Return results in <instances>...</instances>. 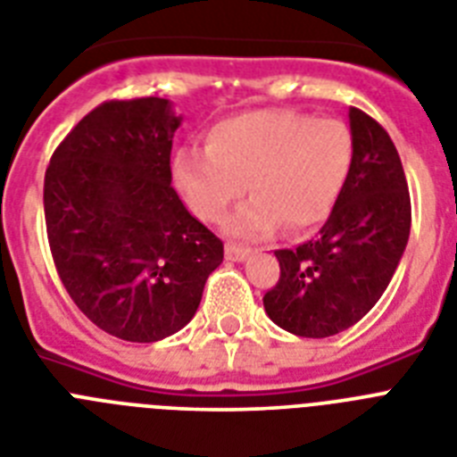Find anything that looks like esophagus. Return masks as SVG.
Instances as JSON below:
<instances>
[{"instance_id": "esophagus-1", "label": "esophagus", "mask_w": 457, "mask_h": 457, "mask_svg": "<svg viewBox=\"0 0 457 457\" xmlns=\"http://www.w3.org/2000/svg\"><path fill=\"white\" fill-rule=\"evenodd\" d=\"M246 255H248L246 248L232 246V244H228V246H225V258L232 260V262H241V260L246 258Z\"/></svg>"}]
</instances>
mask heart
I'll return each instance as SVG.
<instances>
[{
	"label": "heart",
	"instance_id": "1",
	"mask_svg": "<svg viewBox=\"0 0 457 457\" xmlns=\"http://www.w3.org/2000/svg\"><path fill=\"white\" fill-rule=\"evenodd\" d=\"M353 167V134L337 118L260 109L216 122L206 151L181 148L174 181L202 220L218 222L248 190L251 202L228 222L237 239H267L286 222L313 228L329 216Z\"/></svg>",
	"mask_w": 457,
	"mask_h": 457
}]
</instances>
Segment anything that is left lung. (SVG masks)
Segmentation results:
<instances>
[{
	"label": "left lung",
	"instance_id": "obj_1",
	"mask_svg": "<svg viewBox=\"0 0 457 457\" xmlns=\"http://www.w3.org/2000/svg\"><path fill=\"white\" fill-rule=\"evenodd\" d=\"M353 167L313 239L276 251L278 283L264 312L290 335L323 339L355 325L381 300L404 255L411 199L388 132L351 106Z\"/></svg>",
	"mask_w": 457,
	"mask_h": 457
}]
</instances>
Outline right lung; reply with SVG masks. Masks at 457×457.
<instances>
[{"instance_id":"obj_1","label":"right lung","mask_w":457,"mask_h":457,"mask_svg":"<svg viewBox=\"0 0 457 457\" xmlns=\"http://www.w3.org/2000/svg\"><path fill=\"white\" fill-rule=\"evenodd\" d=\"M170 99L104 102L57 145L44 181L48 244L99 329L153 344L193 320L222 241L171 187Z\"/></svg>"}]
</instances>
